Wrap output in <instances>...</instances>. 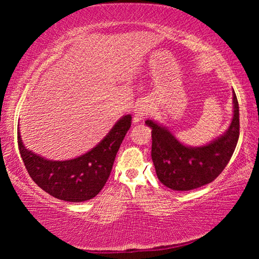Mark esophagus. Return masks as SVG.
Instances as JSON below:
<instances>
[{
  "label": "esophagus",
  "instance_id": "esophagus-1",
  "mask_svg": "<svg viewBox=\"0 0 259 259\" xmlns=\"http://www.w3.org/2000/svg\"><path fill=\"white\" fill-rule=\"evenodd\" d=\"M152 104H150L148 102H140L137 105V111H136V120L140 121L143 120L144 117L147 116L148 114L151 113L152 111Z\"/></svg>",
  "mask_w": 259,
  "mask_h": 259
}]
</instances>
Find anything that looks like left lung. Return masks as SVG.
I'll return each mask as SVG.
<instances>
[{"label":"left lung","instance_id":"obj_1","mask_svg":"<svg viewBox=\"0 0 259 259\" xmlns=\"http://www.w3.org/2000/svg\"><path fill=\"white\" fill-rule=\"evenodd\" d=\"M152 160L159 181L175 191H191L214 181L229 163L240 135L239 103L233 90V119L221 137L200 147L185 146L152 120Z\"/></svg>","mask_w":259,"mask_h":259}]
</instances>
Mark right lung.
Listing matches in <instances>:
<instances>
[{
	"label": "right lung",
	"instance_id": "obj_1",
	"mask_svg": "<svg viewBox=\"0 0 259 259\" xmlns=\"http://www.w3.org/2000/svg\"><path fill=\"white\" fill-rule=\"evenodd\" d=\"M131 126L128 114L93 150L75 159L51 161L24 146L18 130L20 156L34 183L54 198L67 202H82L95 198L111 175L114 160L126 131Z\"/></svg>",
	"mask_w": 259,
	"mask_h": 259
}]
</instances>
